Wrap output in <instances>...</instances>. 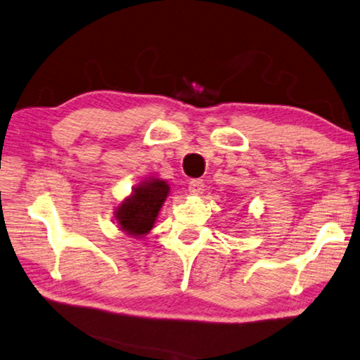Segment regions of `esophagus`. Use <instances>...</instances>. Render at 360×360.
Masks as SVG:
<instances>
[{
	"instance_id": "esophagus-1",
	"label": "esophagus",
	"mask_w": 360,
	"mask_h": 360,
	"mask_svg": "<svg viewBox=\"0 0 360 360\" xmlns=\"http://www.w3.org/2000/svg\"><path fill=\"white\" fill-rule=\"evenodd\" d=\"M188 188H190V193H193V195H199L204 188V180L193 179L190 184H188Z\"/></svg>"
}]
</instances>
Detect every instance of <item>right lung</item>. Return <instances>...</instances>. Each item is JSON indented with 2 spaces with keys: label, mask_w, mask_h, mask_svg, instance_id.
<instances>
[{
  "label": "right lung",
  "mask_w": 360,
  "mask_h": 360,
  "mask_svg": "<svg viewBox=\"0 0 360 360\" xmlns=\"http://www.w3.org/2000/svg\"><path fill=\"white\" fill-rule=\"evenodd\" d=\"M169 191L170 188L164 180L141 181L115 211V220L120 229L131 236L146 235L154 226Z\"/></svg>",
  "instance_id": "right-lung-1"
}]
</instances>
